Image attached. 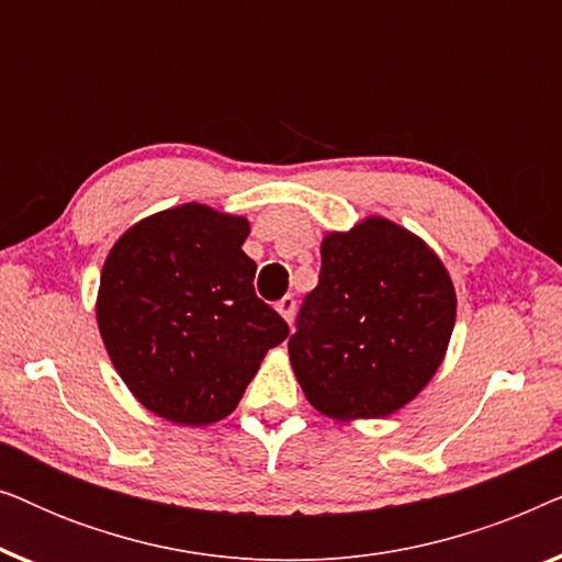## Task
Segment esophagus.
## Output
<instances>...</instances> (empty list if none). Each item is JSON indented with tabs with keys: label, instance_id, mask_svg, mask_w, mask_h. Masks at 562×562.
<instances>
[{
	"label": "esophagus",
	"instance_id": "1",
	"mask_svg": "<svg viewBox=\"0 0 562 562\" xmlns=\"http://www.w3.org/2000/svg\"><path fill=\"white\" fill-rule=\"evenodd\" d=\"M276 310H279V314L283 319L289 322L291 325V319H294V312H296V302H294V296H283L279 304H276Z\"/></svg>",
	"mask_w": 562,
	"mask_h": 562
}]
</instances>
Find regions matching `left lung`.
<instances>
[{
    "label": "left lung",
    "mask_w": 562,
    "mask_h": 562,
    "mask_svg": "<svg viewBox=\"0 0 562 562\" xmlns=\"http://www.w3.org/2000/svg\"><path fill=\"white\" fill-rule=\"evenodd\" d=\"M289 360L314 409L337 422L389 417L417 398L448 352L456 286L419 235L371 214L322 237Z\"/></svg>",
    "instance_id": "1"
}]
</instances>
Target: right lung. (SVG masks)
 <instances>
[{"label": "right lung", "instance_id": "1", "mask_svg": "<svg viewBox=\"0 0 562 562\" xmlns=\"http://www.w3.org/2000/svg\"><path fill=\"white\" fill-rule=\"evenodd\" d=\"M250 222L179 204L135 222L104 260L99 335L137 402L173 425L235 412L289 325L252 289Z\"/></svg>", "mask_w": 562, "mask_h": 562}]
</instances>
